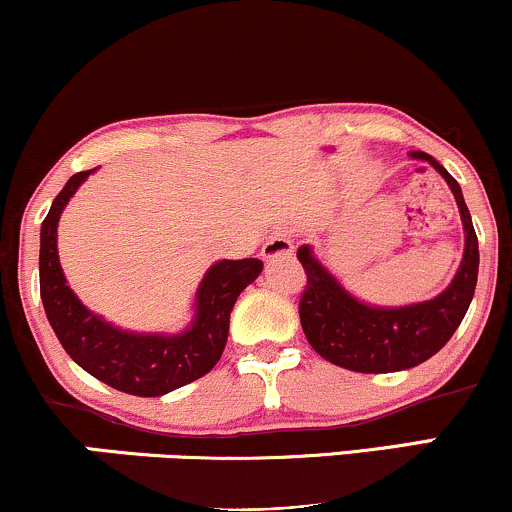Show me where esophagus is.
Listing matches in <instances>:
<instances>
[{
	"label": "esophagus",
	"instance_id": "34e87169",
	"mask_svg": "<svg viewBox=\"0 0 512 512\" xmlns=\"http://www.w3.org/2000/svg\"><path fill=\"white\" fill-rule=\"evenodd\" d=\"M293 255V240L286 231H274L272 236L264 240L262 245V257L267 262L279 260V257Z\"/></svg>",
	"mask_w": 512,
	"mask_h": 512
}]
</instances>
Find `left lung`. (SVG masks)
<instances>
[{
  "mask_svg": "<svg viewBox=\"0 0 512 512\" xmlns=\"http://www.w3.org/2000/svg\"><path fill=\"white\" fill-rule=\"evenodd\" d=\"M409 156L426 161L443 175L460 209L464 252L448 289L424 303L395 308L370 305L346 291L342 281L317 260L310 245H301L296 252L308 276L298 305L305 339L325 361L354 373H397L428 361L460 327L477 289L479 240L462 187L433 156L424 151H409Z\"/></svg>",
  "mask_w": 512,
  "mask_h": 512,
  "instance_id": "8db88e82",
  "label": "left lung"
}]
</instances>
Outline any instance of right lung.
I'll list each match as a JSON object with an SVG mask.
<instances>
[{"instance_id": "obj_1", "label": "right lung", "mask_w": 512, "mask_h": 512, "mask_svg": "<svg viewBox=\"0 0 512 512\" xmlns=\"http://www.w3.org/2000/svg\"><path fill=\"white\" fill-rule=\"evenodd\" d=\"M93 170L72 175L40 226V298L57 339L72 361L101 383L137 397H161L195 383L216 366L228 339V322L243 289L262 274V262L219 260L199 281L192 320L185 330L132 332L88 310L69 289L57 255V226L69 199Z\"/></svg>"}]
</instances>
